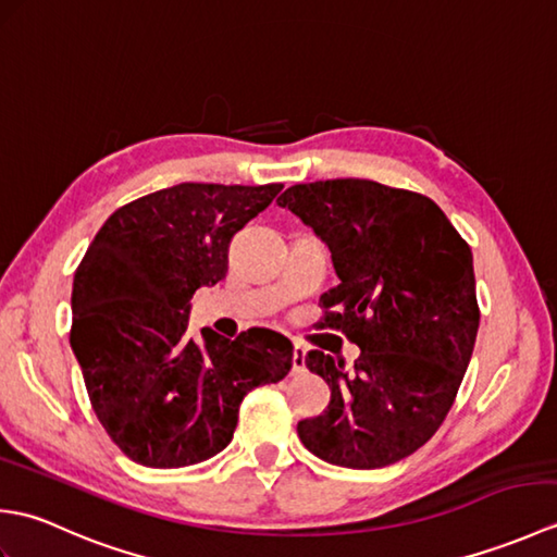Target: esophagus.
Listing matches in <instances>:
<instances>
[{"mask_svg":"<svg viewBox=\"0 0 557 557\" xmlns=\"http://www.w3.org/2000/svg\"><path fill=\"white\" fill-rule=\"evenodd\" d=\"M306 371V349L301 345H294V354H292V373L299 375Z\"/></svg>","mask_w":557,"mask_h":557,"instance_id":"esophagus-1","label":"esophagus"}]
</instances>
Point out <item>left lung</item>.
<instances>
[{
    "label": "left lung",
    "instance_id": "obj_1",
    "mask_svg": "<svg viewBox=\"0 0 557 557\" xmlns=\"http://www.w3.org/2000/svg\"><path fill=\"white\" fill-rule=\"evenodd\" d=\"M277 206L330 248L339 285L321 297L318 325L361 349L351 371L306 354L330 405L299 421L301 443L337 467L395 465L441 429L474 351L471 248L431 198L369 180L294 184Z\"/></svg>",
    "mask_w": 557,
    "mask_h": 557
}]
</instances>
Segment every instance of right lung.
<instances>
[{"label":"right lung","mask_w":557,"mask_h":557,"mask_svg":"<svg viewBox=\"0 0 557 557\" xmlns=\"http://www.w3.org/2000/svg\"><path fill=\"white\" fill-rule=\"evenodd\" d=\"M282 184H176L114 210L71 292L74 349L92 411L136 465L180 469L230 445L242 399L292 369V342L251 327L188 335L191 297L227 275L232 236Z\"/></svg>","instance_id":"right-lung-1"}]
</instances>
